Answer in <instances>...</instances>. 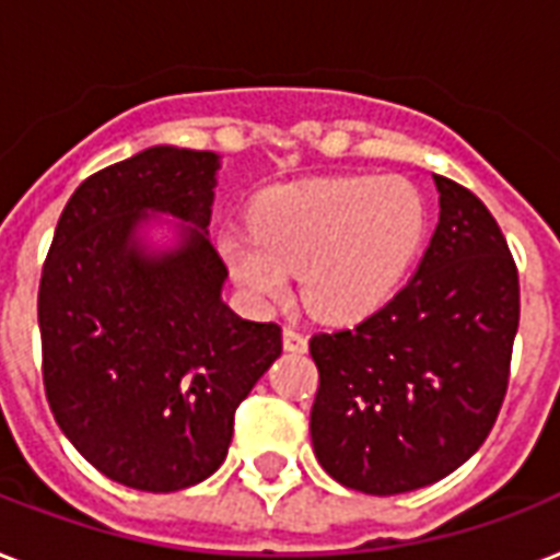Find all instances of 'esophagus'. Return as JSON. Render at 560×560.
<instances>
[{
  "label": "esophagus",
  "mask_w": 560,
  "mask_h": 560,
  "mask_svg": "<svg viewBox=\"0 0 560 560\" xmlns=\"http://www.w3.org/2000/svg\"><path fill=\"white\" fill-rule=\"evenodd\" d=\"M284 349L288 351H302L307 349V337L302 328H296V325H284Z\"/></svg>",
  "instance_id": "esophagus-1"
}]
</instances>
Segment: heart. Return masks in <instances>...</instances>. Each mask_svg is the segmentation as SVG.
<instances>
[{"instance_id": "b5f03b06", "label": "heart", "mask_w": 560, "mask_h": 560, "mask_svg": "<svg viewBox=\"0 0 560 560\" xmlns=\"http://www.w3.org/2000/svg\"><path fill=\"white\" fill-rule=\"evenodd\" d=\"M427 237V202L412 183L381 174L307 179L255 202L253 232L226 229L220 253L255 305L302 296L331 323H358L389 302Z\"/></svg>"}]
</instances>
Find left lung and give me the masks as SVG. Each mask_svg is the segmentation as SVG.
<instances>
[{
  "label": "left lung",
  "instance_id": "left-lung-1",
  "mask_svg": "<svg viewBox=\"0 0 560 560\" xmlns=\"http://www.w3.org/2000/svg\"><path fill=\"white\" fill-rule=\"evenodd\" d=\"M435 186L442 214L416 276L354 328L311 337L314 453L363 494L453 474L488 439L509 389L517 264L477 194L447 177Z\"/></svg>",
  "mask_w": 560,
  "mask_h": 560
}]
</instances>
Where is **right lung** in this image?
<instances>
[{
	"label": "right lung",
	"instance_id": "add662e5",
	"mask_svg": "<svg viewBox=\"0 0 560 560\" xmlns=\"http://www.w3.org/2000/svg\"><path fill=\"white\" fill-rule=\"evenodd\" d=\"M218 156L151 148L78 186L39 279L43 386L69 442L136 491L197 486L226 459L235 409L281 354L279 323L220 299L209 226ZM144 208L195 223L177 254L144 259Z\"/></svg>",
	"mask_w": 560,
	"mask_h": 560
}]
</instances>
